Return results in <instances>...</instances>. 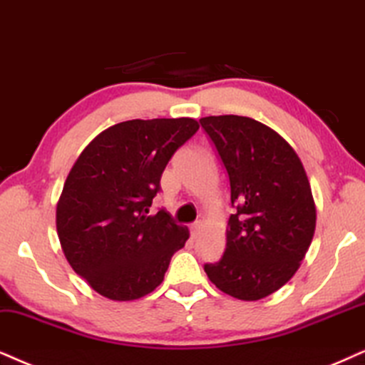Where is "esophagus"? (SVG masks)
Masks as SVG:
<instances>
[{
	"mask_svg": "<svg viewBox=\"0 0 365 365\" xmlns=\"http://www.w3.org/2000/svg\"><path fill=\"white\" fill-rule=\"evenodd\" d=\"M198 234H200V222H195L190 225V236L192 239H197Z\"/></svg>",
	"mask_w": 365,
	"mask_h": 365,
	"instance_id": "1",
	"label": "esophagus"
}]
</instances>
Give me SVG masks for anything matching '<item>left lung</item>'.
I'll return each mask as SVG.
<instances>
[{"label": "left lung", "mask_w": 365, "mask_h": 365, "mask_svg": "<svg viewBox=\"0 0 365 365\" xmlns=\"http://www.w3.org/2000/svg\"><path fill=\"white\" fill-rule=\"evenodd\" d=\"M202 128L229 175L230 214L224 256L205 264L209 279L230 297L256 302L293 278L317 224L302 160L274 129L246 116H209Z\"/></svg>", "instance_id": "1"}]
</instances>
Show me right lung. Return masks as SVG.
Segmentation results:
<instances>
[{
    "label": "right lung",
    "mask_w": 365,
    "mask_h": 365,
    "mask_svg": "<svg viewBox=\"0 0 365 365\" xmlns=\"http://www.w3.org/2000/svg\"><path fill=\"white\" fill-rule=\"evenodd\" d=\"M192 118L131 119L92 140L57 204L63 255L94 292L131 302L153 292L188 229L163 209L148 215L175 151L195 135Z\"/></svg>",
    "instance_id": "add662e5"
}]
</instances>
